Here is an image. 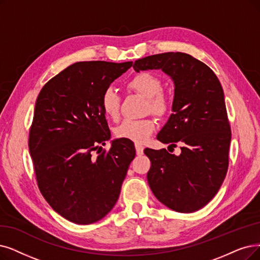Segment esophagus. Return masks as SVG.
<instances>
[{"label": "esophagus", "mask_w": 260, "mask_h": 260, "mask_svg": "<svg viewBox=\"0 0 260 260\" xmlns=\"http://www.w3.org/2000/svg\"><path fill=\"white\" fill-rule=\"evenodd\" d=\"M136 150H137V154H143L144 152V147L140 144H136Z\"/></svg>", "instance_id": "esophagus-1"}]
</instances>
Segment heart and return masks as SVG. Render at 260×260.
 Segmentation results:
<instances>
[{
    "label": "heart",
    "mask_w": 260,
    "mask_h": 260,
    "mask_svg": "<svg viewBox=\"0 0 260 260\" xmlns=\"http://www.w3.org/2000/svg\"><path fill=\"white\" fill-rule=\"evenodd\" d=\"M130 90L147 98V108L158 115H163L170 108V100L162 89L160 79L150 72H141L134 76L128 83ZM121 99L115 89L109 87L102 92L101 108L106 115L116 120L119 117ZM155 129V121L151 118L124 119L115 128V136L118 139H126L136 143H143L148 139Z\"/></svg>",
    "instance_id": "1"
}]
</instances>
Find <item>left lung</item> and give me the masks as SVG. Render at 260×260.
Returning <instances> with one entry per match:
<instances>
[{"mask_svg": "<svg viewBox=\"0 0 260 260\" xmlns=\"http://www.w3.org/2000/svg\"><path fill=\"white\" fill-rule=\"evenodd\" d=\"M134 70H162L174 82L171 116L157 139L181 144V153L146 148L151 166L147 180L158 201L177 212L203 208L219 191L228 169L232 140L224 91L214 72L181 52L134 61Z\"/></svg>", "mask_w": 260, "mask_h": 260, "instance_id": "left-lung-1", "label": "left lung"}]
</instances>
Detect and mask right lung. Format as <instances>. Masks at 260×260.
Instances as JSON below:
<instances>
[{"instance_id":"add662e5","label":"right lung","mask_w":260,"mask_h":260,"mask_svg":"<svg viewBox=\"0 0 260 260\" xmlns=\"http://www.w3.org/2000/svg\"><path fill=\"white\" fill-rule=\"evenodd\" d=\"M132 61H78L40 90L29 130L28 150L38 188L66 220L87 225L115 206L136 148L114 140L108 152L92 157L111 139L101 96Z\"/></svg>"}]
</instances>
